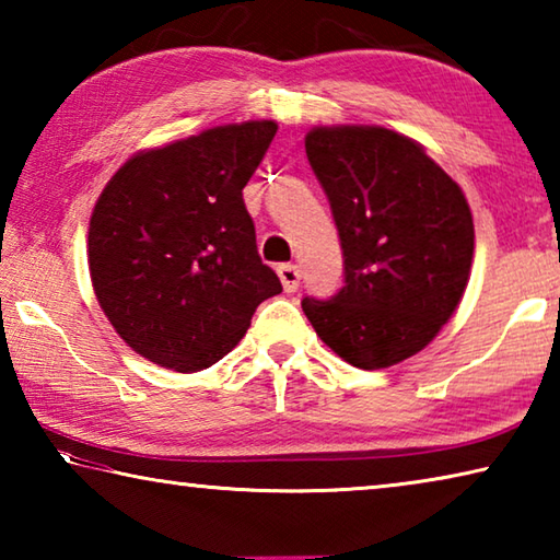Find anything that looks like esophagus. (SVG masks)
Wrapping results in <instances>:
<instances>
[{
  "label": "esophagus",
  "mask_w": 560,
  "mask_h": 560,
  "mask_svg": "<svg viewBox=\"0 0 560 560\" xmlns=\"http://www.w3.org/2000/svg\"><path fill=\"white\" fill-rule=\"evenodd\" d=\"M279 271V279L283 283V291H296L299 283H301V271L296 264H281V267L277 269Z\"/></svg>",
  "instance_id": "34e87169"
}]
</instances>
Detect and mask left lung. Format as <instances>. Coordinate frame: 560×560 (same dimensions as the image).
Here are the masks:
<instances>
[{
    "label": "left lung",
    "instance_id": "8db88e82",
    "mask_svg": "<svg viewBox=\"0 0 560 560\" xmlns=\"http://www.w3.org/2000/svg\"><path fill=\"white\" fill-rule=\"evenodd\" d=\"M311 170L328 197L343 287L303 314L346 363L377 371L440 334L469 281L474 224L459 185L400 132L316 128Z\"/></svg>",
    "mask_w": 560,
    "mask_h": 560
}]
</instances>
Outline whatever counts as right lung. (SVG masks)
Segmentation results:
<instances>
[{"mask_svg": "<svg viewBox=\"0 0 560 560\" xmlns=\"http://www.w3.org/2000/svg\"><path fill=\"white\" fill-rule=\"evenodd\" d=\"M273 136V120L205 130L130 158L101 192L91 281L136 353L177 373L202 371L240 343L264 299L281 293L242 197Z\"/></svg>", "mask_w": 560, "mask_h": 560, "instance_id": "right-lung-1", "label": "right lung"}]
</instances>
